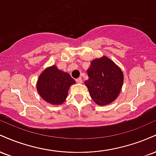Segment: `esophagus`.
<instances>
[{
    "label": "esophagus",
    "mask_w": 156,
    "mask_h": 156,
    "mask_svg": "<svg viewBox=\"0 0 156 156\" xmlns=\"http://www.w3.org/2000/svg\"><path fill=\"white\" fill-rule=\"evenodd\" d=\"M76 82H77V83H82V78H77V79H76Z\"/></svg>",
    "instance_id": "34e87169"
}]
</instances>
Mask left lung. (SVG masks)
<instances>
[{
  "instance_id": "obj_1",
  "label": "left lung",
  "mask_w": 156,
  "mask_h": 156,
  "mask_svg": "<svg viewBox=\"0 0 156 156\" xmlns=\"http://www.w3.org/2000/svg\"><path fill=\"white\" fill-rule=\"evenodd\" d=\"M85 81L89 94L97 104L107 105L115 101L123 83V73L106 56L93 60Z\"/></svg>"
}]
</instances>
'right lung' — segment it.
<instances>
[{
	"instance_id": "1",
	"label": "right lung",
	"mask_w": 156,
	"mask_h": 156,
	"mask_svg": "<svg viewBox=\"0 0 156 156\" xmlns=\"http://www.w3.org/2000/svg\"><path fill=\"white\" fill-rule=\"evenodd\" d=\"M76 83L67 73L55 66L47 68L39 76L37 89L42 98L53 105H60L67 98L69 87Z\"/></svg>"
}]
</instances>
